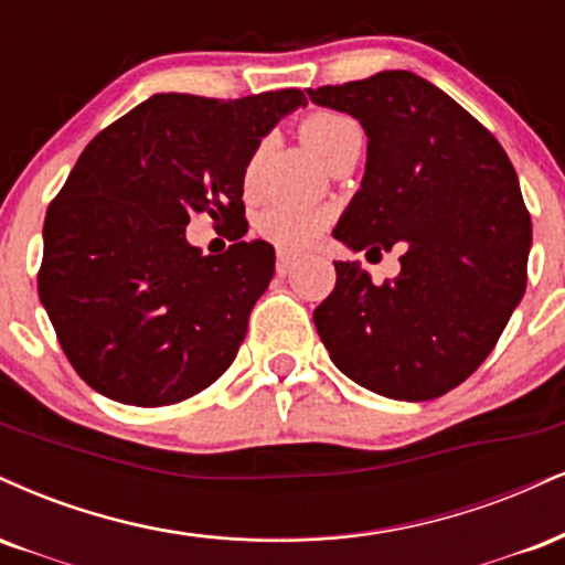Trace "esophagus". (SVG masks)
I'll use <instances>...</instances> for the list:
<instances>
[{
  "label": "esophagus",
  "mask_w": 565,
  "mask_h": 565,
  "mask_svg": "<svg viewBox=\"0 0 565 565\" xmlns=\"http://www.w3.org/2000/svg\"><path fill=\"white\" fill-rule=\"evenodd\" d=\"M296 258L298 254H294V250H285V248L277 250V271L285 275V271L290 269V264H296Z\"/></svg>",
  "instance_id": "esophagus-1"
}]
</instances>
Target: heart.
<instances>
[{
	"mask_svg": "<svg viewBox=\"0 0 565 565\" xmlns=\"http://www.w3.org/2000/svg\"><path fill=\"white\" fill-rule=\"evenodd\" d=\"M301 139L307 148L315 152L320 161L328 163L330 158L338 156L349 145H362V126L356 118L347 116L338 110H315L301 121ZM262 150L256 148L254 156L248 158L243 171V188L245 192H254L256 188V171L262 161ZM330 214L322 209H311V205H264L254 216V230L258 237L277 245L285 250L307 248L320 237V232L328 227Z\"/></svg>",
	"mask_w": 565,
	"mask_h": 565,
	"instance_id": "1",
	"label": "heart"
}]
</instances>
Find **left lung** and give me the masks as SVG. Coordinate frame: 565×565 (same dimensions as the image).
<instances>
[{"label": "left lung", "mask_w": 565, "mask_h": 565, "mask_svg": "<svg viewBox=\"0 0 565 565\" xmlns=\"http://www.w3.org/2000/svg\"><path fill=\"white\" fill-rule=\"evenodd\" d=\"M307 92L367 135L362 190L333 237L354 250L404 248L383 285L356 262H333L317 333L360 386L436 399L492 354L526 290L532 216L513 163L487 126L409 71Z\"/></svg>", "instance_id": "obj_1"}]
</instances>
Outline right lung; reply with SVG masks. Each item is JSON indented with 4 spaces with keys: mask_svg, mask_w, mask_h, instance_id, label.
Masks as SVG:
<instances>
[{
    "mask_svg": "<svg viewBox=\"0 0 565 565\" xmlns=\"http://www.w3.org/2000/svg\"><path fill=\"white\" fill-rule=\"evenodd\" d=\"M301 89L241 99L152 95L86 145L44 216L42 298L78 377L113 402L166 407L235 360L275 248L248 230L243 171ZM190 213L236 230L224 255L183 241Z\"/></svg>",
    "mask_w": 565,
    "mask_h": 565,
    "instance_id": "1",
    "label": "right lung"
}]
</instances>
